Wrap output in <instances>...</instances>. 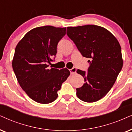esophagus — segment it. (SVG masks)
Here are the masks:
<instances>
[{
    "mask_svg": "<svg viewBox=\"0 0 132 132\" xmlns=\"http://www.w3.org/2000/svg\"><path fill=\"white\" fill-rule=\"evenodd\" d=\"M76 71H77V69L76 68H72V69H69V71H70V72H71V74H76Z\"/></svg>",
    "mask_w": 132,
    "mask_h": 132,
    "instance_id": "esophagus-1",
    "label": "esophagus"
}]
</instances>
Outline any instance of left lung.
Segmentation results:
<instances>
[{"mask_svg": "<svg viewBox=\"0 0 132 132\" xmlns=\"http://www.w3.org/2000/svg\"><path fill=\"white\" fill-rule=\"evenodd\" d=\"M67 35L83 56L89 58L88 72L77 69L85 83L77 96L86 102L103 98L112 88L123 66L121 47L108 30L95 25L68 27Z\"/></svg>", "mask_w": 132, "mask_h": 132, "instance_id": "obj_1", "label": "left lung"}]
</instances>
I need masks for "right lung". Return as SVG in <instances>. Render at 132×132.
<instances>
[{
    "instance_id": "right-lung-1",
    "label": "right lung",
    "mask_w": 132,
    "mask_h": 132,
    "mask_svg": "<svg viewBox=\"0 0 132 132\" xmlns=\"http://www.w3.org/2000/svg\"><path fill=\"white\" fill-rule=\"evenodd\" d=\"M66 28L47 26L27 33L16 47L12 61L20 86L31 99L47 104L58 97V91L69 76L67 68H49L56 54L58 43L66 35Z\"/></svg>"
}]
</instances>
